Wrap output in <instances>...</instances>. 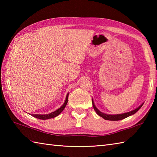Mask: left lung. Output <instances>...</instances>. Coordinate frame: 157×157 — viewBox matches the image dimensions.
Listing matches in <instances>:
<instances>
[{"instance_id": "left-lung-1", "label": "left lung", "mask_w": 157, "mask_h": 157, "mask_svg": "<svg viewBox=\"0 0 157 157\" xmlns=\"http://www.w3.org/2000/svg\"><path fill=\"white\" fill-rule=\"evenodd\" d=\"M143 104H144V103H142V104L140 106H138V108H136V109L133 110V111H132L125 113H122V114L109 115V114H106V113H103L101 111H100L96 107V106L94 105V101H93V100H92V105H93V107H94V111H96V113H97V114L99 116H101V117H102L103 119H105L106 120H110V121H119V120L123 119H125L126 117H129L130 115H132L135 114V113L142 107V106L143 105Z\"/></svg>"}]
</instances>
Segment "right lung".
Here are the masks:
<instances>
[{
	"label": "right lung",
	"mask_w": 157,
	"mask_h": 157,
	"mask_svg": "<svg viewBox=\"0 0 157 157\" xmlns=\"http://www.w3.org/2000/svg\"><path fill=\"white\" fill-rule=\"evenodd\" d=\"M68 96H69V93L66 96V98H65V102L63 103V105L60 107L59 109H58L57 110H56L54 112H52L51 113H49V114H46V115H38V114H36V115H31L33 117H34L36 118H38L40 119H51V118H54L55 117L58 116L60 113H61L63 110H64L65 107L66 106L67 104V102H68Z\"/></svg>",
	"instance_id": "add662e5"
}]
</instances>
